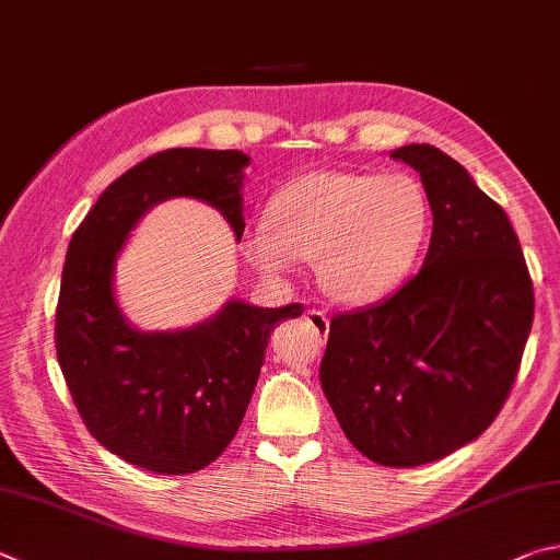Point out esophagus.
Wrapping results in <instances>:
<instances>
[{
  "instance_id": "esophagus-1",
  "label": "esophagus",
  "mask_w": 560,
  "mask_h": 560,
  "mask_svg": "<svg viewBox=\"0 0 560 560\" xmlns=\"http://www.w3.org/2000/svg\"><path fill=\"white\" fill-rule=\"evenodd\" d=\"M306 320L313 325V330L318 332V335H328V330H330V318H328V313H325V311H318V308L308 311V313H306Z\"/></svg>"
}]
</instances>
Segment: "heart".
<instances>
[{
  "label": "heart",
  "instance_id": "1",
  "mask_svg": "<svg viewBox=\"0 0 560 560\" xmlns=\"http://www.w3.org/2000/svg\"><path fill=\"white\" fill-rule=\"evenodd\" d=\"M433 222L429 192L409 174L315 171L287 183L269 202V225L247 235L261 271L287 273L318 261L320 289L362 306L409 277Z\"/></svg>",
  "mask_w": 560,
  "mask_h": 560
}]
</instances>
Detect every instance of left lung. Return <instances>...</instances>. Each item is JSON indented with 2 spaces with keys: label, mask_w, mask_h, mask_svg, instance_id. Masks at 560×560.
<instances>
[{
  "label": "left lung",
  "mask_w": 560,
  "mask_h": 560,
  "mask_svg": "<svg viewBox=\"0 0 560 560\" xmlns=\"http://www.w3.org/2000/svg\"><path fill=\"white\" fill-rule=\"evenodd\" d=\"M433 210L421 271L377 306L338 313L323 392L372 463L425 465L475 441L502 411L534 323V287L506 212L429 144L392 151Z\"/></svg>",
  "instance_id": "obj_1"
}]
</instances>
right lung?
Wrapping results in <instances>:
<instances>
[{
    "mask_svg": "<svg viewBox=\"0 0 560 560\" xmlns=\"http://www.w3.org/2000/svg\"><path fill=\"white\" fill-rule=\"evenodd\" d=\"M242 151L166 149L119 176L70 240L56 306V354L90 435L129 465L188 475L235 439L267 354L269 335L301 303L257 308L230 301L180 332H139L112 296V267L127 232L159 200L188 196L242 220Z\"/></svg>",
    "mask_w": 560,
    "mask_h": 560,
    "instance_id": "add662e5",
    "label": "right lung"
}]
</instances>
